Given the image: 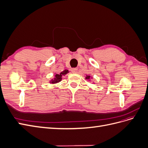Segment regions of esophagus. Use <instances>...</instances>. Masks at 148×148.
Returning a JSON list of instances; mask_svg holds the SVG:
<instances>
[{
    "label": "esophagus",
    "mask_w": 148,
    "mask_h": 148,
    "mask_svg": "<svg viewBox=\"0 0 148 148\" xmlns=\"http://www.w3.org/2000/svg\"><path fill=\"white\" fill-rule=\"evenodd\" d=\"M71 72H72V73H77L78 69L77 68H73V69H71Z\"/></svg>",
    "instance_id": "esophagus-1"
}]
</instances>
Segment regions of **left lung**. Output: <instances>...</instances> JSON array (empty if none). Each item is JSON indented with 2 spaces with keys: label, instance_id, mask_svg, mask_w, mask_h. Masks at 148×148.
<instances>
[{
  "label": "left lung",
  "instance_id": "1",
  "mask_svg": "<svg viewBox=\"0 0 148 148\" xmlns=\"http://www.w3.org/2000/svg\"><path fill=\"white\" fill-rule=\"evenodd\" d=\"M89 78H90V76H87V77H86V79H89Z\"/></svg>",
  "mask_w": 148,
  "mask_h": 148
}]
</instances>
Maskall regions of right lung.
Masks as SVG:
<instances>
[{"mask_svg": "<svg viewBox=\"0 0 148 148\" xmlns=\"http://www.w3.org/2000/svg\"><path fill=\"white\" fill-rule=\"evenodd\" d=\"M67 73H69V71L68 70H64V71H62V72H61L59 74H56L55 75V78L53 79H52L51 81V83H58L60 82L62 80V77L63 75L66 74Z\"/></svg>", "mask_w": 148, "mask_h": 148, "instance_id": "1", "label": "right lung"}]
</instances>
